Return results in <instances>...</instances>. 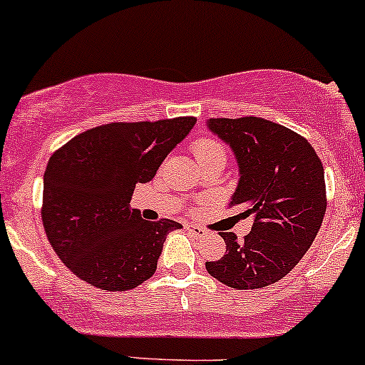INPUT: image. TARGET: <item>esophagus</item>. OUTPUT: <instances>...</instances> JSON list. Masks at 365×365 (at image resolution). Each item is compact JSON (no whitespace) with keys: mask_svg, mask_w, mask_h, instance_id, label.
Returning <instances> with one entry per match:
<instances>
[{"mask_svg":"<svg viewBox=\"0 0 365 365\" xmlns=\"http://www.w3.org/2000/svg\"><path fill=\"white\" fill-rule=\"evenodd\" d=\"M185 230L189 232V234L194 235V237H204V235L207 234V232L204 230V228H201V227H195V225H190V223H187V225H185Z\"/></svg>","mask_w":365,"mask_h":365,"instance_id":"34e87169","label":"esophagus"}]
</instances>
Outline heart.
<instances>
[{
	"mask_svg": "<svg viewBox=\"0 0 365 365\" xmlns=\"http://www.w3.org/2000/svg\"><path fill=\"white\" fill-rule=\"evenodd\" d=\"M192 152L202 168L223 164L225 166L228 154L227 147L215 137H199L192 142Z\"/></svg>",
	"mask_w": 365,
	"mask_h": 365,
	"instance_id": "obj_1",
	"label": "heart"
}]
</instances>
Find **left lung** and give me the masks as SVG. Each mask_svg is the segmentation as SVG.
<instances>
[{
  "label": "left lung",
  "mask_w": 365,
  "mask_h": 365,
  "mask_svg": "<svg viewBox=\"0 0 365 365\" xmlns=\"http://www.w3.org/2000/svg\"><path fill=\"white\" fill-rule=\"evenodd\" d=\"M207 126L239 163L230 206L253 215L242 241L222 232L225 255L206 262L207 274L234 289H258L289 274L314 242L326 215V180L307 138L263 118H213Z\"/></svg>",
  "instance_id": "obj_1"
}]
</instances>
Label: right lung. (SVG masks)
<instances>
[{
	"instance_id": "1",
	"label": "right lung",
	"mask_w": 365,
	"mask_h": 365,
	"mask_svg": "<svg viewBox=\"0 0 365 365\" xmlns=\"http://www.w3.org/2000/svg\"><path fill=\"white\" fill-rule=\"evenodd\" d=\"M197 119L109 123L53 152L43 182L41 218L55 253L74 275L103 291H126L150 279L173 220L149 222L131 210L147 183Z\"/></svg>"
}]
</instances>
